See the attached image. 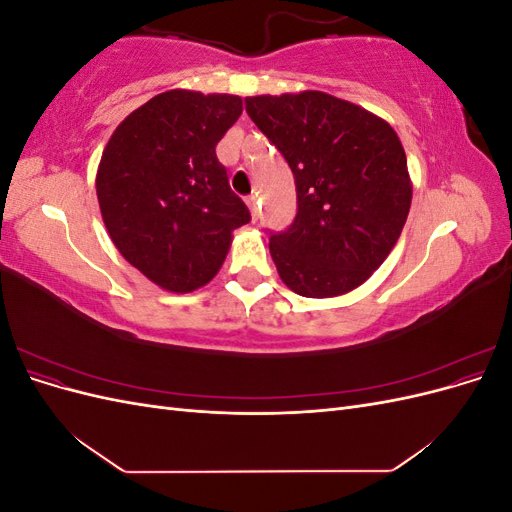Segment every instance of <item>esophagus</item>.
I'll use <instances>...</instances> for the list:
<instances>
[{"instance_id": "34e87169", "label": "esophagus", "mask_w": 512, "mask_h": 512, "mask_svg": "<svg viewBox=\"0 0 512 512\" xmlns=\"http://www.w3.org/2000/svg\"><path fill=\"white\" fill-rule=\"evenodd\" d=\"M245 203H247V207H250V213H252V220L256 222L258 220V215H260V207H258V194H250L245 198Z\"/></svg>"}]
</instances>
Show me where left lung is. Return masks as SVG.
Wrapping results in <instances>:
<instances>
[{
	"instance_id": "1",
	"label": "left lung",
	"mask_w": 512,
	"mask_h": 512,
	"mask_svg": "<svg viewBox=\"0 0 512 512\" xmlns=\"http://www.w3.org/2000/svg\"><path fill=\"white\" fill-rule=\"evenodd\" d=\"M245 111L286 158L297 218L271 235L282 282L329 299L367 282L408 220L412 181L389 121L324 91L245 98Z\"/></svg>"
}]
</instances>
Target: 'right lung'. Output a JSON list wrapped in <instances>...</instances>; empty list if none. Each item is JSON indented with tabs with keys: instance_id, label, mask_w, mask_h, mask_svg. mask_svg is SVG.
Listing matches in <instances>:
<instances>
[{
	"instance_id": "1",
	"label": "right lung",
	"mask_w": 512,
	"mask_h": 512,
	"mask_svg": "<svg viewBox=\"0 0 512 512\" xmlns=\"http://www.w3.org/2000/svg\"><path fill=\"white\" fill-rule=\"evenodd\" d=\"M241 113L239 96L170 89L123 119L102 151L96 192L108 237L168 292L209 284L232 232L250 222L215 156Z\"/></svg>"
}]
</instances>
